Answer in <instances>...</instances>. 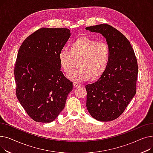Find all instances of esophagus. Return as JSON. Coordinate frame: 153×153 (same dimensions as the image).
Here are the masks:
<instances>
[{
	"label": "esophagus",
	"instance_id": "1",
	"mask_svg": "<svg viewBox=\"0 0 153 153\" xmlns=\"http://www.w3.org/2000/svg\"><path fill=\"white\" fill-rule=\"evenodd\" d=\"M73 85H74V87L76 88V87H79L81 86V84H79V83L76 82H73Z\"/></svg>",
	"mask_w": 153,
	"mask_h": 153
}]
</instances>
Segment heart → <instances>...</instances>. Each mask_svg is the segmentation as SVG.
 Returning a JSON list of instances; mask_svg holds the SVG:
<instances>
[{
  "instance_id": "b5f03b06",
  "label": "heart",
  "mask_w": 153,
  "mask_h": 153,
  "mask_svg": "<svg viewBox=\"0 0 153 153\" xmlns=\"http://www.w3.org/2000/svg\"><path fill=\"white\" fill-rule=\"evenodd\" d=\"M69 51H60L58 59L61 68L67 74L73 70L76 61H79V69L68 76L70 79L86 81L92 77L97 79L105 73L110 56V47L107 43L81 36L69 44Z\"/></svg>"
}]
</instances>
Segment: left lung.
<instances>
[{"mask_svg":"<svg viewBox=\"0 0 153 153\" xmlns=\"http://www.w3.org/2000/svg\"><path fill=\"white\" fill-rule=\"evenodd\" d=\"M85 29L102 34L110 50L105 73L96 82L85 85L87 108L97 120L111 121L123 114L136 94L137 60L130 42L116 28L100 24Z\"/></svg>","mask_w":153,"mask_h":153,"instance_id":"obj_1","label":"left lung"}]
</instances>
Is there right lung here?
<instances>
[{
  "label": "right lung",
  "instance_id": "right-lung-1",
  "mask_svg": "<svg viewBox=\"0 0 153 153\" xmlns=\"http://www.w3.org/2000/svg\"><path fill=\"white\" fill-rule=\"evenodd\" d=\"M70 36L68 28H42L19 48L14 69L16 95L35 122H53L72 90V82L61 71L58 59Z\"/></svg>",
  "mask_w": 153,
  "mask_h": 153
}]
</instances>
